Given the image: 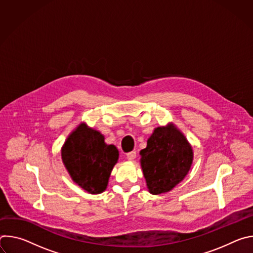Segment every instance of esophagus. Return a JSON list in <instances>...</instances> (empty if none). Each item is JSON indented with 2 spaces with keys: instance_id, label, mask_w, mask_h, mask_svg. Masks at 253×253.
I'll list each match as a JSON object with an SVG mask.
<instances>
[{
  "instance_id": "esophagus-1",
  "label": "esophagus",
  "mask_w": 253,
  "mask_h": 253,
  "mask_svg": "<svg viewBox=\"0 0 253 253\" xmlns=\"http://www.w3.org/2000/svg\"><path fill=\"white\" fill-rule=\"evenodd\" d=\"M126 158H127L128 160H130V161H133V160L136 158V152H135V151H132V152L127 153Z\"/></svg>"
}]
</instances>
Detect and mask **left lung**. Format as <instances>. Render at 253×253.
Masks as SVG:
<instances>
[{
    "label": "left lung",
    "mask_w": 253,
    "mask_h": 253,
    "mask_svg": "<svg viewBox=\"0 0 253 253\" xmlns=\"http://www.w3.org/2000/svg\"><path fill=\"white\" fill-rule=\"evenodd\" d=\"M140 155L147 188L154 195L168 192L181 182L193 161L191 145L173 124L155 128Z\"/></svg>",
    "instance_id": "8db88e82"
}]
</instances>
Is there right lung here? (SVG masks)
<instances>
[{"instance_id":"1","label":"right lung","mask_w":253,"mask_h":253,"mask_svg":"<svg viewBox=\"0 0 253 253\" xmlns=\"http://www.w3.org/2000/svg\"><path fill=\"white\" fill-rule=\"evenodd\" d=\"M104 136L81 123L72 132L61 150L62 161L73 181L91 194L102 193L108 185L119 152L107 145Z\"/></svg>"}]
</instances>
